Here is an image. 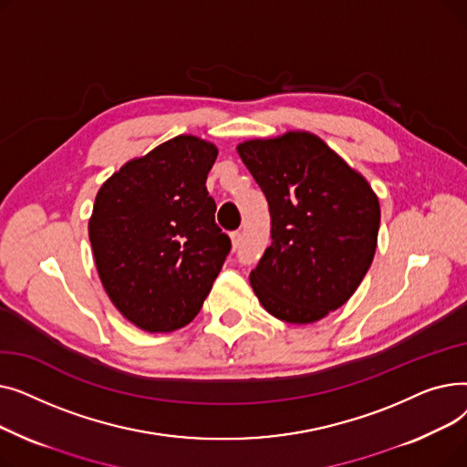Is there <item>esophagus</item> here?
Wrapping results in <instances>:
<instances>
[{
    "instance_id": "obj_1",
    "label": "esophagus",
    "mask_w": 467,
    "mask_h": 467,
    "mask_svg": "<svg viewBox=\"0 0 467 467\" xmlns=\"http://www.w3.org/2000/svg\"><path fill=\"white\" fill-rule=\"evenodd\" d=\"M240 242H242V234L238 231L231 233V246H233V250L240 248Z\"/></svg>"
}]
</instances>
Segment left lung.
<instances>
[{
    "label": "left lung",
    "mask_w": 467,
    "mask_h": 467,
    "mask_svg": "<svg viewBox=\"0 0 467 467\" xmlns=\"http://www.w3.org/2000/svg\"><path fill=\"white\" fill-rule=\"evenodd\" d=\"M236 151L271 210L273 242L250 273L255 297L282 322H320L354 296L369 271L379 196L308 130L240 141Z\"/></svg>",
    "instance_id": "left-lung-1"
}]
</instances>
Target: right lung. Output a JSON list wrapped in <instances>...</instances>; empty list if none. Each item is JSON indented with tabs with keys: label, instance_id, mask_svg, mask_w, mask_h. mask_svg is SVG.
I'll list each match as a JSON object with an SVG mask.
<instances>
[{
	"label": "right lung",
	"instance_id": "obj_1",
	"mask_svg": "<svg viewBox=\"0 0 467 467\" xmlns=\"http://www.w3.org/2000/svg\"><path fill=\"white\" fill-rule=\"evenodd\" d=\"M217 145L171 138L122 164L98 189L88 238L113 306L147 333L185 327L231 250L206 178Z\"/></svg>",
	"mask_w": 467,
	"mask_h": 467
}]
</instances>
